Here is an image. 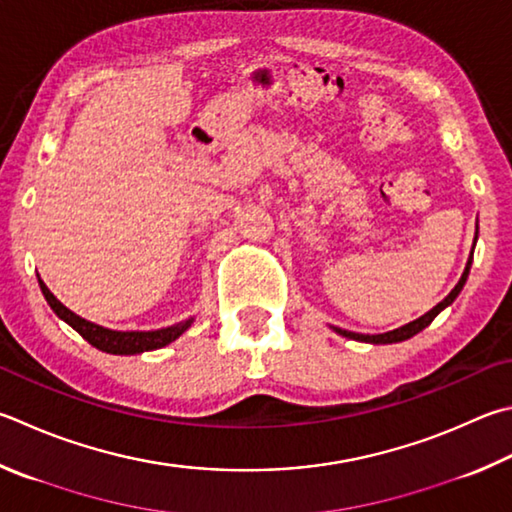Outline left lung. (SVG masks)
<instances>
[{"label": "left lung", "mask_w": 512, "mask_h": 512, "mask_svg": "<svg viewBox=\"0 0 512 512\" xmlns=\"http://www.w3.org/2000/svg\"><path fill=\"white\" fill-rule=\"evenodd\" d=\"M470 264H472V255H470V259H468L466 271H463L459 284L452 288L450 295L445 297L443 302L436 304L432 311H427V313H425V315H421V318H418V320H414V322H410V324H405V327H401V329H394V331H387V333H378V336H365V333H353V331L338 329V327H336V331L340 333V336L351 338V340H360V342H371V345H392V342H403V340H407V338H412V336H416L418 331H423V329L427 327V324H430V322L436 318V315H439V313L445 309V306L454 302V297H457V295L461 293L463 284H466V280H468Z\"/></svg>", "instance_id": "left-lung-1"}]
</instances>
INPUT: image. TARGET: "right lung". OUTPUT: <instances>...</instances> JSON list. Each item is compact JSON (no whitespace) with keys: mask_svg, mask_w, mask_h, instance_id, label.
<instances>
[{"mask_svg":"<svg viewBox=\"0 0 512 512\" xmlns=\"http://www.w3.org/2000/svg\"><path fill=\"white\" fill-rule=\"evenodd\" d=\"M37 282H40L46 302H49V306L55 311L58 318H62L69 324V327L76 329L91 347L107 351V353H116V356H132V353L161 349L165 345H170L172 340L179 338L181 333L192 324V318H190L185 322L174 324V327L156 329V331H111L105 327H98V324L80 318V315L69 311L60 300H55V295L49 291V288H46V284L40 280V277H37Z\"/></svg>","mask_w":512,"mask_h":512,"instance_id":"obj_1","label":"right lung"}]
</instances>
